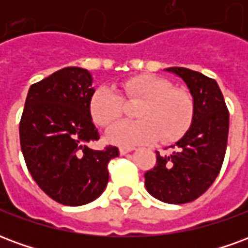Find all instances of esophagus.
<instances>
[{"mask_svg": "<svg viewBox=\"0 0 248 248\" xmlns=\"http://www.w3.org/2000/svg\"><path fill=\"white\" fill-rule=\"evenodd\" d=\"M130 151H133L131 147H121V149H119V154H121V155H126Z\"/></svg>", "mask_w": 248, "mask_h": 248, "instance_id": "esophagus-1", "label": "esophagus"}]
</instances>
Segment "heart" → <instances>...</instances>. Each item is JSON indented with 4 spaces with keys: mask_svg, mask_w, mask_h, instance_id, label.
<instances>
[{
    "mask_svg": "<svg viewBox=\"0 0 248 248\" xmlns=\"http://www.w3.org/2000/svg\"><path fill=\"white\" fill-rule=\"evenodd\" d=\"M121 97L114 89L99 86L89 99V113L93 122L108 127L124 114V103L140 102L135 110L134 122H119L106 134V140L121 147H134L154 142L163 143L179 140L190 129L195 113L191 94L174 89L170 82L153 74H140L122 83Z\"/></svg>",
    "mask_w": 248,
    "mask_h": 248,
    "instance_id": "b5f03b06",
    "label": "heart"
}]
</instances>
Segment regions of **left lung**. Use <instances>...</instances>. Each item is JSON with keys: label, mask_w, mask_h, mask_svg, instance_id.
I'll return each instance as SVG.
<instances>
[{"label": "left lung", "mask_w": 248, "mask_h": 248, "mask_svg": "<svg viewBox=\"0 0 248 248\" xmlns=\"http://www.w3.org/2000/svg\"><path fill=\"white\" fill-rule=\"evenodd\" d=\"M190 90L195 113L170 155L156 151V165L145 174L146 190L156 199L182 204L201 197L218 177L229 137V110L218 83L186 67H167Z\"/></svg>", "instance_id": "obj_1"}]
</instances>
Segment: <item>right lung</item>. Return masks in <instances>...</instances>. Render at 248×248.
Returning a JSON list of instances; mask_svg holds the SVG:
<instances>
[{
    "label": "right lung",
    "mask_w": 248,
    "mask_h": 248,
    "mask_svg": "<svg viewBox=\"0 0 248 248\" xmlns=\"http://www.w3.org/2000/svg\"><path fill=\"white\" fill-rule=\"evenodd\" d=\"M93 77L82 67H63L31 85L19 122V140L28 170L51 199L82 206L108 186V163L115 146L93 150L98 130L89 113Z\"/></svg>",
    "instance_id": "right-lung-1"
}]
</instances>
